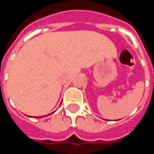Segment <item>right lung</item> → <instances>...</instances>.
<instances>
[{
  "mask_svg": "<svg viewBox=\"0 0 154 154\" xmlns=\"http://www.w3.org/2000/svg\"><path fill=\"white\" fill-rule=\"evenodd\" d=\"M53 112H51V113H49V114H48V115H50V114H52V113H53ZM46 116H47V115H45V117H46ZM37 117V118H41V117Z\"/></svg>",
  "mask_w": 154,
  "mask_h": 154,
  "instance_id": "1",
  "label": "right lung"
}]
</instances>
